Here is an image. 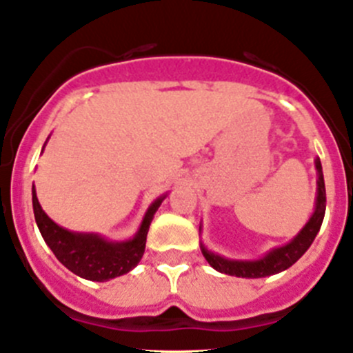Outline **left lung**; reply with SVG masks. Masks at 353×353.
Instances as JSON below:
<instances>
[{
	"mask_svg": "<svg viewBox=\"0 0 353 353\" xmlns=\"http://www.w3.org/2000/svg\"><path fill=\"white\" fill-rule=\"evenodd\" d=\"M315 167H317V203H315V212L310 217V221L306 223L305 228L294 236V240L282 245L279 249H273L272 252L265 256L258 261H233V259H225L221 256L214 254V252L207 251L202 245V252L209 265L217 272L226 273V275L233 276H243V279H259V276L275 275L279 272H284L289 266L294 265L299 258L306 252V249L312 245V242L317 236L319 230H321L322 221H324L325 214V186H324V174H322L321 160H315Z\"/></svg>",
	"mask_w": 353,
	"mask_h": 353,
	"instance_id": "obj_1",
	"label": "left lung"
}]
</instances>
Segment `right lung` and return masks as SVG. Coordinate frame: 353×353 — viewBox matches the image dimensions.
Listing matches in <instances>:
<instances>
[{"label":"right lung","mask_w":353,"mask_h":353,"mask_svg":"<svg viewBox=\"0 0 353 353\" xmlns=\"http://www.w3.org/2000/svg\"><path fill=\"white\" fill-rule=\"evenodd\" d=\"M163 199L165 196H160L151 203L134 239L127 242H108L94 233H72L55 225L39 205L32 186V209H34L36 225L55 258L72 273L95 282L110 281L114 276L128 273L141 261L151 219Z\"/></svg>","instance_id":"add662e5"}]
</instances>
